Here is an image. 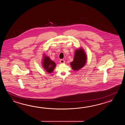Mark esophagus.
<instances>
[{"mask_svg": "<svg viewBox=\"0 0 125 125\" xmlns=\"http://www.w3.org/2000/svg\"><path fill=\"white\" fill-rule=\"evenodd\" d=\"M65 61L63 60V59H61V60H60V63H65Z\"/></svg>", "mask_w": 125, "mask_h": 125, "instance_id": "obj_1", "label": "esophagus"}]
</instances>
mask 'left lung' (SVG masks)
Wrapping results in <instances>:
<instances>
[{"label":"left lung","mask_w":125,"mask_h":125,"mask_svg":"<svg viewBox=\"0 0 125 125\" xmlns=\"http://www.w3.org/2000/svg\"><path fill=\"white\" fill-rule=\"evenodd\" d=\"M87 55L82 47L75 50L73 61L70 63L72 69L75 71L83 68L87 63Z\"/></svg>","instance_id":"obj_1"}]
</instances>
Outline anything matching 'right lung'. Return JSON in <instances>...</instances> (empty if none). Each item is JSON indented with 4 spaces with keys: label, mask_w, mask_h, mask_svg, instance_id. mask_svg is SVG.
I'll return each mask as SVG.
<instances>
[{
    "label": "right lung",
    "mask_w": 125,
    "mask_h": 125,
    "mask_svg": "<svg viewBox=\"0 0 125 125\" xmlns=\"http://www.w3.org/2000/svg\"><path fill=\"white\" fill-rule=\"evenodd\" d=\"M42 66L45 71L48 73H51L53 72V70L56 67V64L54 62L51 60L49 56L46 55L45 53H43L42 59Z\"/></svg>",
    "instance_id": "obj_1"
}]
</instances>
